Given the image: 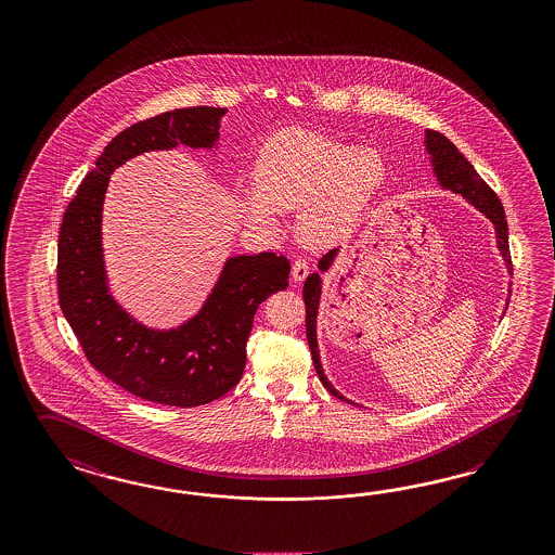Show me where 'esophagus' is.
<instances>
[{"label":"esophagus","instance_id":"obj_1","mask_svg":"<svg viewBox=\"0 0 555 555\" xmlns=\"http://www.w3.org/2000/svg\"><path fill=\"white\" fill-rule=\"evenodd\" d=\"M310 273V263L306 259H296L294 266H292V278L294 282H304Z\"/></svg>","mask_w":555,"mask_h":555}]
</instances>
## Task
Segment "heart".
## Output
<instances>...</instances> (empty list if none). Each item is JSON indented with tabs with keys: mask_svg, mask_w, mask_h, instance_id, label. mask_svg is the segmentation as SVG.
<instances>
[{
	"mask_svg": "<svg viewBox=\"0 0 555 555\" xmlns=\"http://www.w3.org/2000/svg\"><path fill=\"white\" fill-rule=\"evenodd\" d=\"M257 180L238 191L241 208L271 222L282 210L301 208V237L328 245L345 237L385 182L379 152L314 131L273 135L257 156Z\"/></svg>",
	"mask_w": 555,
	"mask_h": 555,
	"instance_id": "obj_1",
	"label": "heart"
}]
</instances>
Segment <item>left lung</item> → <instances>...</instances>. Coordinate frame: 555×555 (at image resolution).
Instances as JSON below:
<instances>
[{
  "instance_id": "left-lung-1",
  "label": "left lung",
  "mask_w": 555,
  "mask_h": 555,
  "mask_svg": "<svg viewBox=\"0 0 555 555\" xmlns=\"http://www.w3.org/2000/svg\"><path fill=\"white\" fill-rule=\"evenodd\" d=\"M426 143H428L429 154L434 158V168L436 175L440 178V184L443 189L459 192L462 196H466L473 205L478 206L496 227V241H499V249L507 261L508 273L513 275V261H511V254H508V227L505 221V208L501 205L496 192L492 191L491 186L478 176L473 164L464 158L456 150V145L450 142L446 135L440 131H428L426 135ZM334 254L336 251H328L320 259L318 270L326 271L333 263ZM320 287H322V280L320 273H310L306 278L304 284V304H306V336H308V345H310V352H312V361L317 366L318 377L322 380V385L338 399H345L340 396L331 380L326 379L324 371H322V363H320V354H318V340H317V312L318 300H320ZM347 403H352L349 399H345Z\"/></svg>"
}]
</instances>
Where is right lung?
Listing matches in <instances>:
<instances>
[{"label":"right lung","instance_id":"1","mask_svg":"<svg viewBox=\"0 0 555 555\" xmlns=\"http://www.w3.org/2000/svg\"><path fill=\"white\" fill-rule=\"evenodd\" d=\"M221 107L159 113L115 135L82 178L59 233V304L89 363L129 393L162 405L194 408L237 385L259 304L287 287L284 255H238L227 261L201 314L170 333L135 322L113 300L101 254V206L113 168L147 150L217 140Z\"/></svg>","mask_w":555,"mask_h":555}]
</instances>
